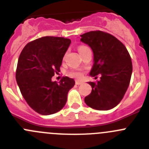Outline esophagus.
Here are the masks:
<instances>
[{
  "label": "esophagus",
  "instance_id": "1",
  "mask_svg": "<svg viewBox=\"0 0 149 149\" xmlns=\"http://www.w3.org/2000/svg\"><path fill=\"white\" fill-rule=\"evenodd\" d=\"M83 84V81H76V85H81V84Z\"/></svg>",
  "mask_w": 149,
  "mask_h": 149
}]
</instances>
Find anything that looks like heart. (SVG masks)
Listing matches in <instances>:
<instances>
[{
  "mask_svg": "<svg viewBox=\"0 0 149 149\" xmlns=\"http://www.w3.org/2000/svg\"><path fill=\"white\" fill-rule=\"evenodd\" d=\"M86 48H87V47L80 46L79 47V51L82 50V49H86ZM68 75L70 76H71V77L76 78V79H79V78H81L82 76V73H81V71H80V70H71V71L69 72Z\"/></svg>",
  "mask_w": 149,
  "mask_h": 149,
  "instance_id": "heart-1",
  "label": "heart"
}]
</instances>
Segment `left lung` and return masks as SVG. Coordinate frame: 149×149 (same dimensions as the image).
<instances>
[{
	"label": "left lung",
	"mask_w": 149,
	"mask_h": 149,
	"mask_svg": "<svg viewBox=\"0 0 149 149\" xmlns=\"http://www.w3.org/2000/svg\"><path fill=\"white\" fill-rule=\"evenodd\" d=\"M81 37L94 53L90 76L101 75L96 83L88 82L92 90L84 101L94 109L109 110L120 102L130 84L133 71L130 54L120 40L108 33L91 31Z\"/></svg>",
	"instance_id": "1"
}]
</instances>
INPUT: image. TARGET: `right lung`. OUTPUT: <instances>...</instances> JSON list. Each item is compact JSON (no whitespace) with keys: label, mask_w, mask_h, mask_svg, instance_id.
I'll return each mask as SVG.
<instances>
[{"label":"right lung","mask_w":149,"mask_h":149,"mask_svg":"<svg viewBox=\"0 0 149 149\" xmlns=\"http://www.w3.org/2000/svg\"><path fill=\"white\" fill-rule=\"evenodd\" d=\"M70 39L43 37L29 42L19 55L16 79L22 96L37 113L49 115L63 109L69 90L75 85L73 79L63 77L52 81L60 67Z\"/></svg>","instance_id":"obj_1"}]
</instances>
